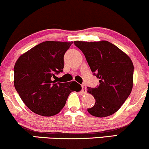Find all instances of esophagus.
Wrapping results in <instances>:
<instances>
[{
	"label": "esophagus",
	"mask_w": 149,
	"mask_h": 149,
	"mask_svg": "<svg viewBox=\"0 0 149 149\" xmlns=\"http://www.w3.org/2000/svg\"><path fill=\"white\" fill-rule=\"evenodd\" d=\"M86 91H87V87H86L85 85H82V93H86Z\"/></svg>",
	"instance_id": "34e87169"
}]
</instances>
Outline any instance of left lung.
<instances>
[{
	"mask_svg": "<svg viewBox=\"0 0 149 149\" xmlns=\"http://www.w3.org/2000/svg\"><path fill=\"white\" fill-rule=\"evenodd\" d=\"M81 50L99 85L87 87V92L94 96V105L87 109L97 117L112 115L117 111L131 92L133 86L134 66L128 55L112 43L74 42Z\"/></svg>",
	"mask_w": 149,
	"mask_h": 149,
	"instance_id": "left-lung-1",
	"label": "left lung"
}]
</instances>
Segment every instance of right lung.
<instances>
[{"mask_svg":"<svg viewBox=\"0 0 149 149\" xmlns=\"http://www.w3.org/2000/svg\"><path fill=\"white\" fill-rule=\"evenodd\" d=\"M72 42H44L23 53L14 67V85L23 103L35 114L52 116L62 110L71 92H78L76 82H55L62 72L64 55Z\"/></svg>","mask_w":149,"mask_h":149,"instance_id":"right-lung-1","label":"right lung"}]
</instances>
